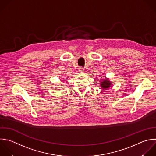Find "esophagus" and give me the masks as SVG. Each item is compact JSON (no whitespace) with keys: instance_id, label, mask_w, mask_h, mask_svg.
<instances>
[{"instance_id":"1","label":"esophagus","mask_w":156,"mask_h":156,"mask_svg":"<svg viewBox=\"0 0 156 156\" xmlns=\"http://www.w3.org/2000/svg\"><path fill=\"white\" fill-rule=\"evenodd\" d=\"M79 71L80 73H83L84 71V69L83 68H79Z\"/></svg>"}]
</instances>
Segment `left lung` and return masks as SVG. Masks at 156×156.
Instances as JSON below:
<instances>
[{"label": "left lung", "mask_w": 156, "mask_h": 156, "mask_svg": "<svg viewBox=\"0 0 156 156\" xmlns=\"http://www.w3.org/2000/svg\"><path fill=\"white\" fill-rule=\"evenodd\" d=\"M101 86L102 87V88L107 89L108 88L110 87L111 83H110V82L107 79H104L102 82H101Z\"/></svg>", "instance_id": "obj_1"}]
</instances>
